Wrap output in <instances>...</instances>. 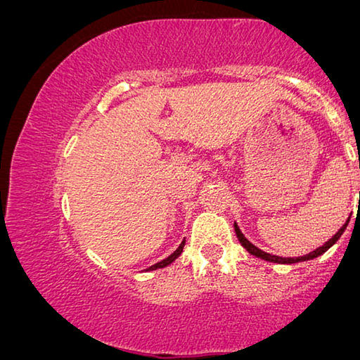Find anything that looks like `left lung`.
<instances>
[{"mask_svg": "<svg viewBox=\"0 0 360 360\" xmlns=\"http://www.w3.org/2000/svg\"><path fill=\"white\" fill-rule=\"evenodd\" d=\"M349 220H351V217H349V219L346 220V224H344V225L341 226V229H339V230L336 231V235H333V238H330V240H328V241L325 243V245L320 246V248H316L315 251L308 252V255H305V256H298V257H281V256L269 255V252H264L262 250H259V248H256L255 245H252L251 241H248V238H246L245 235H243L241 230H240V226H238L236 224H235V233H236L238 240H240V243H241V246L245 248V250H246L248 252H250V255L259 257V259H262V261L276 262V264H297V262H305V261L315 259V257L321 256L323 252H326L328 250H330V248L334 245V243H336V241L339 240V238H341L344 230L347 229Z\"/></svg>", "mask_w": 360, "mask_h": 360, "instance_id": "8db88e82", "label": "left lung"}]
</instances>
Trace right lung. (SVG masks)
I'll use <instances>...</instances> for the list:
<instances>
[{"mask_svg": "<svg viewBox=\"0 0 360 360\" xmlns=\"http://www.w3.org/2000/svg\"><path fill=\"white\" fill-rule=\"evenodd\" d=\"M184 245H186V240H182V243H181V245H179V248H178V250H176V251L173 252V255L168 256V257H166V259H163V261L156 262V264H153V266H151V267H148V269H146V271H156V269H163V267L169 266L171 262H174V261L178 259V257L181 256L182 250H184Z\"/></svg>", "mask_w": 360, "mask_h": 360, "instance_id": "1", "label": "right lung"}]
</instances>
